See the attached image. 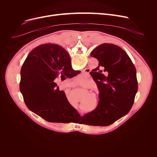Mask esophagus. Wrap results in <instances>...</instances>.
Returning a JSON list of instances; mask_svg holds the SVG:
<instances>
[{"label": "esophagus", "instance_id": "esophagus-1", "mask_svg": "<svg viewBox=\"0 0 157 157\" xmlns=\"http://www.w3.org/2000/svg\"><path fill=\"white\" fill-rule=\"evenodd\" d=\"M88 73L89 72H87V71H84V73H83V76H85V77H87L88 76Z\"/></svg>", "mask_w": 157, "mask_h": 157}]
</instances>
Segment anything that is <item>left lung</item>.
<instances>
[{
	"instance_id": "8db88e82",
	"label": "left lung",
	"mask_w": 157,
	"mask_h": 157,
	"mask_svg": "<svg viewBox=\"0 0 157 157\" xmlns=\"http://www.w3.org/2000/svg\"><path fill=\"white\" fill-rule=\"evenodd\" d=\"M90 56L99 62L92 75L99 90V102L83 118L92 125L108 126L126 115L133 105L138 88L136 69L127 53L113 44L99 45Z\"/></svg>"
}]
</instances>
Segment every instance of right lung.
Listing matches in <instances>:
<instances>
[{"label":"right lung","instance_id":"add662e5","mask_svg":"<svg viewBox=\"0 0 157 157\" xmlns=\"http://www.w3.org/2000/svg\"><path fill=\"white\" fill-rule=\"evenodd\" d=\"M80 72L72 69L68 53L59 45L36 47L28 55L20 72V90L27 107L49 122L66 123L81 118L55 81L60 76L71 78Z\"/></svg>","mask_w":157,"mask_h":157}]
</instances>
